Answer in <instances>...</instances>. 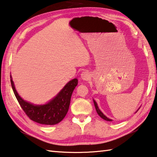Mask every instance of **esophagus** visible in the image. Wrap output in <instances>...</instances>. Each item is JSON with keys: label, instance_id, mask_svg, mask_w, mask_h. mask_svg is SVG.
Returning <instances> with one entry per match:
<instances>
[{"label": "esophagus", "instance_id": "1", "mask_svg": "<svg viewBox=\"0 0 157 157\" xmlns=\"http://www.w3.org/2000/svg\"><path fill=\"white\" fill-rule=\"evenodd\" d=\"M90 78V74L88 71H83L81 73V79L82 80L87 81Z\"/></svg>", "mask_w": 157, "mask_h": 157}]
</instances>
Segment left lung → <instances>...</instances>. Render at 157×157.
Returning <instances> with one entry per match:
<instances>
[{
  "label": "left lung",
  "instance_id": "left-lung-1",
  "mask_svg": "<svg viewBox=\"0 0 157 157\" xmlns=\"http://www.w3.org/2000/svg\"><path fill=\"white\" fill-rule=\"evenodd\" d=\"M93 102H94V105H95V109H96L97 113H98V114L99 115V117H101L102 119H104V120H106V121H113L112 119L108 118L104 114L102 113L100 110H99V107L98 106V104H97V102L95 101V100H94V99H93ZM137 111H138V110H137ZM137 111H136V112H137Z\"/></svg>",
  "mask_w": 157,
  "mask_h": 157
}]
</instances>
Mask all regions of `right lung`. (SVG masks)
I'll return each mask as SVG.
<instances>
[{
  "label": "right lung",
  "instance_id": "right-lung-1",
  "mask_svg": "<svg viewBox=\"0 0 157 157\" xmlns=\"http://www.w3.org/2000/svg\"><path fill=\"white\" fill-rule=\"evenodd\" d=\"M13 91L22 110L31 120L44 125H55L63 119L69 110L71 95L78 83L77 78L71 79L56 96L47 104L36 105L24 100L16 90L12 78L10 75Z\"/></svg>",
  "mask_w": 157,
  "mask_h": 157
}]
</instances>
